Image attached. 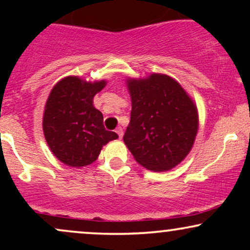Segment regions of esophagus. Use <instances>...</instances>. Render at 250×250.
Here are the masks:
<instances>
[{"mask_svg": "<svg viewBox=\"0 0 250 250\" xmlns=\"http://www.w3.org/2000/svg\"><path fill=\"white\" fill-rule=\"evenodd\" d=\"M116 133H117V135H119L120 139H122V136H123V129H122L121 127H119V128L116 129Z\"/></svg>", "mask_w": 250, "mask_h": 250, "instance_id": "obj_1", "label": "esophagus"}]
</instances>
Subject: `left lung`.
<instances>
[{"label":"left lung","instance_id":"left-lung-1","mask_svg":"<svg viewBox=\"0 0 250 250\" xmlns=\"http://www.w3.org/2000/svg\"><path fill=\"white\" fill-rule=\"evenodd\" d=\"M130 122L123 141L137 162L153 171L174 168L190 151L199 127L197 109L175 80L153 74L129 80Z\"/></svg>","mask_w":250,"mask_h":250}]
</instances>
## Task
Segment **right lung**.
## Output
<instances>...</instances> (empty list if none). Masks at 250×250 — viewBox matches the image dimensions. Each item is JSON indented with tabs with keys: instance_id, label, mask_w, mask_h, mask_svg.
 Instances as JSON below:
<instances>
[{
	"instance_id": "1",
	"label": "right lung",
	"mask_w": 250,
	"mask_h": 250,
	"mask_svg": "<svg viewBox=\"0 0 250 250\" xmlns=\"http://www.w3.org/2000/svg\"><path fill=\"white\" fill-rule=\"evenodd\" d=\"M104 81L85 82L65 77L51 89L43 115V133L54 155L70 167H84L99 156L102 146L117 139L103 125L93 99Z\"/></svg>"
}]
</instances>
